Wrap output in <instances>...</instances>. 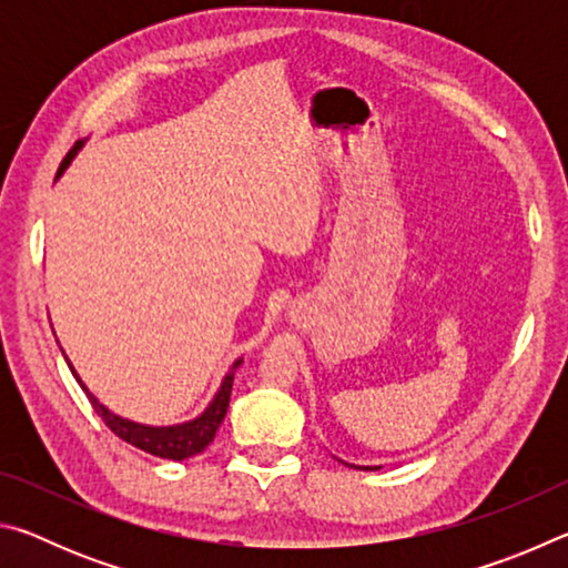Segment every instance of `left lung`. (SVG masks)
I'll return each mask as SVG.
<instances>
[{
    "label": "left lung",
    "mask_w": 568,
    "mask_h": 568,
    "mask_svg": "<svg viewBox=\"0 0 568 568\" xmlns=\"http://www.w3.org/2000/svg\"><path fill=\"white\" fill-rule=\"evenodd\" d=\"M345 466H348V464H345ZM355 468V466H353ZM365 470H373V468H365Z\"/></svg>",
    "instance_id": "8db88e82"
}]
</instances>
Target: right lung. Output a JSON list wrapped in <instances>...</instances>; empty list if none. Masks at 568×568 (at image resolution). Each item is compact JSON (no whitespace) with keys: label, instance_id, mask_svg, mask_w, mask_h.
Here are the masks:
<instances>
[{"label":"right lung","instance_id":"right-lung-1","mask_svg":"<svg viewBox=\"0 0 568 568\" xmlns=\"http://www.w3.org/2000/svg\"><path fill=\"white\" fill-rule=\"evenodd\" d=\"M82 148V142H77V145L67 152V158L62 160L60 170H57V175H62L64 168L70 165L72 158L77 155V150ZM240 365V361L233 365V371L227 373L223 386H220L215 400L210 403L207 410L203 413V416L190 420V423H182V426H170V428H152V426H140V423H132L128 418H120L114 416L112 410H108L102 406V403L92 396V393L84 388V393H88V398L92 403V408L98 416L104 420V426H108L114 436H120L122 440H128V444H132L134 448L140 450H148V454L152 456H160V458H170V460H182V458H190L195 454H203V450L213 444V438L217 434L220 423H223L225 413H227V406H230V390H233V378H235V368Z\"/></svg>","mask_w":568,"mask_h":568}]
</instances>
